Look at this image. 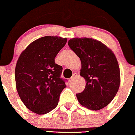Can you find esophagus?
<instances>
[{
    "instance_id": "esophagus-1",
    "label": "esophagus",
    "mask_w": 135,
    "mask_h": 135,
    "mask_svg": "<svg viewBox=\"0 0 135 135\" xmlns=\"http://www.w3.org/2000/svg\"><path fill=\"white\" fill-rule=\"evenodd\" d=\"M76 77H77V74L74 73L73 75H72V77L70 78V81H72L74 80V79L76 78Z\"/></svg>"
}]
</instances>
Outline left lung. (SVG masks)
<instances>
[{"mask_svg": "<svg viewBox=\"0 0 135 135\" xmlns=\"http://www.w3.org/2000/svg\"><path fill=\"white\" fill-rule=\"evenodd\" d=\"M68 45L80 59V76L86 81L84 90L76 94L78 100L90 110L104 108L120 87V68L115 55L105 45L92 38H72Z\"/></svg>", "mask_w": 135, "mask_h": 135, "instance_id": "1", "label": "left lung"}]
</instances>
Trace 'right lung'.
I'll list each match as a JSON object with an SVG mask.
<instances>
[{"instance_id": "obj_1", "label": "right lung", "mask_w": 135, "mask_h": 135, "mask_svg": "<svg viewBox=\"0 0 135 135\" xmlns=\"http://www.w3.org/2000/svg\"><path fill=\"white\" fill-rule=\"evenodd\" d=\"M66 41L67 38L61 37H42L31 42L18 59L17 90L25 105L36 114H46L56 108L66 87L60 78L63 68L55 63V57Z\"/></svg>"}]
</instances>
